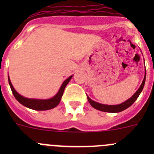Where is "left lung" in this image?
<instances>
[{
    "label": "left lung",
    "mask_w": 154,
    "mask_h": 154,
    "mask_svg": "<svg viewBox=\"0 0 154 154\" xmlns=\"http://www.w3.org/2000/svg\"><path fill=\"white\" fill-rule=\"evenodd\" d=\"M145 81H146V72H145V76H144V79L142 82V84L140 86V88L138 89V90L133 94V96L131 98L126 100L124 103H121L119 105H113V106H111V105H104L101 104V103H99L97 102H95L93 100L90 99L89 96H87V99L89 100V103H90V105L93 107L94 109H96L100 110V111H103V112H122L123 110L126 109L127 108L132 106L133 103L136 101L137 99V98L139 97L140 94L142 92L143 89L144 87V84H145Z\"/></svg>",
    "instance_id": "8db88e82"
}]
</instances>
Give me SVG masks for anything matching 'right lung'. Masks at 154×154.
I'll return each instance as SVG.
<instances>
[{
  "label": "right lung",
  "instance_id": "obj_1",
  "mask_svg": "<svg viewBox=\"0 0 154 154\" xmlns=\"http://www.w3.org/2000/svg\"><path fill=\"white\" fill-rule=\"evenodd\" d=\"M72 78V75H71L67 79H65L63 83H62L60 89L58 90V93L54 97L48 99H28V98L24 97V96H21L20 94L17 93L15 89H14L13 85H12L10 79H9V76H8V82H9V85H10L14 96L15 97V99L21 104H22L24 106L28 107V108L31 109L43 111V110L51 109L55 108V107H56L58 106V103H60L61 101V99H62V96L63 95L65 86L67 85V84L69 83V81H70Z\"/></svg>",
  "mask_w": 154,
  "mask_h": 154
}]
</instances>
